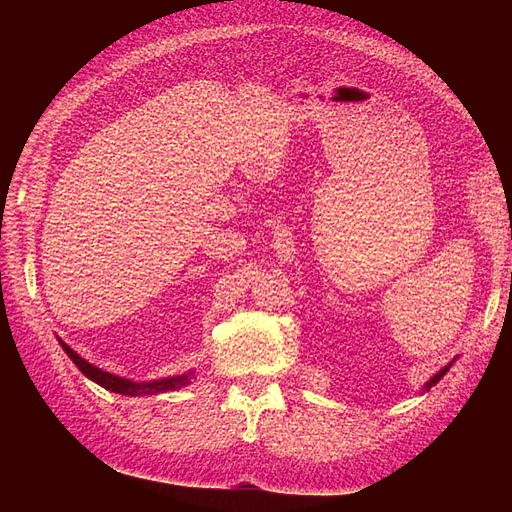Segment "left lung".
Listing matches in <instances>:
<instances>
[{
    "label": "left lung",
    "instance_id": "left-lung-1",
    "mask_svg": "<svg viewBox=\"0 0 512 512\" xmlns=\"http://www.w3.org/2000/svg\"><path fill=\"white\" fill-rule=\"evenodd\" d=\"M448 367H451V363H448V365H446L444 369H440V371H438V374H436V376H433V378H431V380H429V382L425 384V389H427V391L431 389V386H433V384H438V382H440V378H444V374H446V371H448Z\"/></svg>",
    "mask_w": 512,
    "mask_h": 512
}]
</instances>
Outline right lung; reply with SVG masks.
<instances>
[{
	"instance_id": "obj_1",
	"label": "right lung",
	"mask_w": 512,
	"mask_h": 512,
	"mask_svg": "<svg viewBox=\"0 0 512 512\" xmlns=\"http://www.w3.org/2000/svg\"><path fill=\"white\" fill-rule=\"evenodd\" d=\"M59 344H61V348L66 350V354L70 356L72 363L79 367L89 380H94L96 384L102 386V389L119 393V395L136 397V395H156V393H166V391H177V389H181V386L190 384V380L194 376V371H190V374H181V376H173V378H162V380H153V382H132V380L108 374V371H102L100 367H94L91 363H87L66 342H61V339H59Z\"/></svg>"
}]
</instances>
